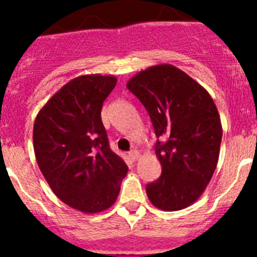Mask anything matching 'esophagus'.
<instances>
[{
    "instance_id": "esophagus-1",
    "label": "esophagus",
    "mask_w": 257,
    "mask_h": 257,
    "mask_svg": "<svg viewBox=\"0 0 257 257\" xmlns=\"http://www.w3.org/2000/svg\"><path fill=\"white\" fill-rule=\"evenodd\" d=\"M139 155H141V154H139L138 150H136V149L131 150V152L128 153V157H129V159L132 160V162H136V160L139 158Z\"/></svg>"
}]
</instances>
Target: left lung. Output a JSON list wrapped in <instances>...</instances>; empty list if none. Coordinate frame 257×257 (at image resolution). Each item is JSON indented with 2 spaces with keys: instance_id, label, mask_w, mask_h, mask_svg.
I'll use <instances>...</instances> for the list:
<instances>
[{
  "instance_id": "obj_1",
  "label": "left lung",
  "mask_w": 257,
  "mask_h": 257,
  "mask_svg": "<svg viewBox=\"0 0 257 257\" xmlns=\"http://www.w3.org/2000/svg\"><path fill=\"white\" fill-rule=\"evenodd\" d=\"M126 88L147 109L158 139L162 175L147 185L150 203L177 211L198 200L219 159L222 128L210 94L185 72L159 64L139 72Z\"/></svg>"
}]
</instances>
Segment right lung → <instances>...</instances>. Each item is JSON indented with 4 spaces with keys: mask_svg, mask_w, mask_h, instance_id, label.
Segmentation results:
<instances>
[{
    "mask_svg": "<svg viewBox=\"0 0 257 257\" xmlns=\"http://www.w3.org/2000/svg\"><path fill=\"white\" fill-rule=\"evenodd\" d=\"M114 76H80L64 84L37 114L33 147L53 193L71 208L94 214L115 203L128 167L112 152L102 123Z\"/></svg>",
    "mask_w": 257,
    "mask_h": 257,
    "instance_id": "right-lung-1",
    "label": "right lung"
}]
</instances>
